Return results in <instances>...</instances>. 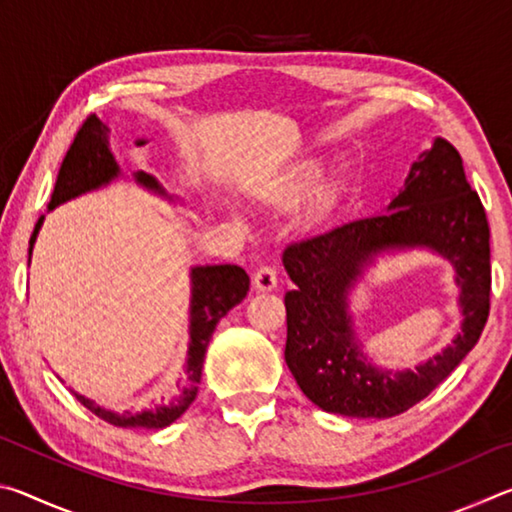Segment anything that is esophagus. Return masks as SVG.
Segmentation results:
<instances>
[{
  "label": "esophagus",
  "instance_id": "1",
  "mask_svg": "<svg viewBox=\"0 0 512 512\" xmlns=\"http://www.w3.org/2000/svg\"><path fill=\"white\" fill-rule=\"evenodd\" d=\"M253 287L257 291H273L277 287V273L275 268L271 266H262L257 268L255 275H253Z\"/></svg>",
  "mask_w": 512,
  "mask_h": 512
}]
</instances>
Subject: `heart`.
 Wrapping results in <instances>:
<instances>
[{"instance_id":"obj_1","label":"heart","mask_w":512,"mask_h":512,"mask_svg":"<svg viewBox=\"0 0 512 512\" xmlns=\"http://www.w3.org/2000/svg\"><path fill=\"white\" fill-rule=\"evenodd\" d=\"M327 176L325 167L316 160L302 162L298 167L289 169L284 176L271 180V183H264L257 189V196L262 198L264 203H271L277 207H291L300 201H305L307 196L314 194L309 205L302 210L300 221L305 225H314L325 221L329 214L334 212L336 207V189L334 187H323V180Z\"/></svg>"}]
</instances>
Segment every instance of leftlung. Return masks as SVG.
<instances>
[{
	"label": "left lung",
	"mask_w": 512,
	"mask_h": 512,
	"mask_svg": "<svg viewBox=\"0 0 512 512\" xmlns=\"http://www.w3.org/2000/svg\"><path fill=\"white\" fill-rule=\"evenodd\" d=\"M431 247L449 258L462 287L464 325L452 346L415 371H384L362 357L347 291L371 257L393 247ZM293 280L284 359L300 391L327 413L393 418L424 400L465 359L490 314V228L452 144L436 137L411 164L384 214L348 221L284 250Z\"/></svg>",
	"instance_id": "1"
}]
</instances>
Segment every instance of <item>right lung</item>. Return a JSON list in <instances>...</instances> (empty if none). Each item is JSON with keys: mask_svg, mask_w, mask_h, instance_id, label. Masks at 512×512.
<instances>
[{"mask_svg": "<svg viewBox=\"0 0 512 512\" xmlns=\"http://www.w3.org/2000/svg\"><path fill=\"white\" fill-rule=\"evenodd\" d=\"M146 144L144 140H137V146ZM119 164L115 155L110 151V131L108 126L97 115H90L83 121V126L76 133L72 146L65 155L63 164H60L58 178L54 194H51L49 210H54L56 205L76 198L92 189H99L103 185L112 183L119 178ZM135 183L142 185L151 192L167 196V192L160 187L158 180L149 173L137 171L133 173ZM45 216H40L29 241V257L33 244H36L38 230ZM192 300H189V350H187V363H185V388L180 391L178 397H173L169 404L155 406L153 411L142 413H115L106 411L101 406L94 404L88 397L79 393V400L85 409H90L97 418L106 420L115 427H137V429H162L169 427L171 422H176L180 415L187 411V406L196 400L198 384H201V372L207 345L216 329V323L228 314V311L239 305L246 298L250 289V277L241 266L235 264H216V266H194L192 268Z\"/></svg>", "mask_w": 512, "mask_h": 512, "instance_id": "obj_1", "label": "right lung"}]
</instances>
